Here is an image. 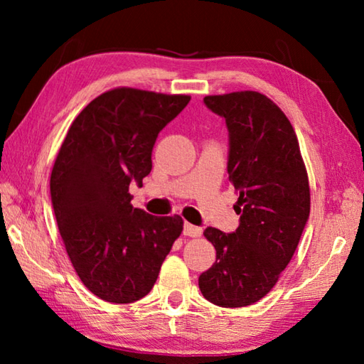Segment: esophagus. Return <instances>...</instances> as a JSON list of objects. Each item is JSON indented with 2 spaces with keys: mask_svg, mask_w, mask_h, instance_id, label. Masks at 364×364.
I'll list each match as a JSON object with an SVG mask.
<instances>
[{
  "mask_svg": "<svg viewBox=\"0 0 364 364\" xmlns=\"http://www.w3.org/2000/svg\"><path fill=\"white\" fill-rule=\"evenodd\" d=\"M183 232H184V236H189V237H199L200 234H202V228H199V226H194V225H191V223H184V230H183Z\"/></svg>",
  "mask_w": 364,
  "mask_h": 364,
  "instance_id": "1",
  "label": "esophagus"
}]
</instances>
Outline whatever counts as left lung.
I'll return each mask as SVG.
<instances>
[{
	"label": "left lung",
	"mask_w": 364,
	"mask_h": 364,
	"mask_svg": "<svg viewBox=\"0 0 364 364\" xmlns=\"http://www.w3.org/2000/svg\"><path fill=\"white\" fill-rule=\"evenodd\" d=\"M226 120L228 175L241 218L234 232L208 226L217 260L199 276L212 304L239 308L263 299L291 262L310 217V186L299 139L284 112L257 91L205 96Z\"/></svg>",
	"instance_id": "left-lung-1"
}]
</instances>
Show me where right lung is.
<instances>
[{
  "label": "right lung",
  "mask_w": 364,
  "mask_h": 364,
  "mask_svg": "<svg viewBox=\"0 0 364 364\" xmlns=\"http://www.w3.org/2000/svg\"><path fill=\"white\" fill-rule=\"evenodd\" d=\"M191 96L115 88L91 101L67 132L51 171V202L78 278L110 304L151 292L183 231V218L154 217L132 205L162 128Z\"/></svg>",
  "instance_id": "obj_1"
}]
</instances>
